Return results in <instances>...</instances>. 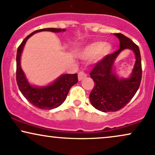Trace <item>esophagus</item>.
Masks as SVG:
<instances>
[{
  "label": "esophagus",
  "instance_id": "34e87169",
  "mask_svg": "<svg viewBox=\"0 0 155 155\" xmlns=\"http://www.w3.org/2000/svg\"><path fill=\"white\" fill-rule=\"evenodd\" d=\"M86 74H85L83 71L79 72V73H78V80H79V81H82L84 78H86Z\"/></svg>",
  "mask_w": 155,
  "mask_h": 155
}]
</instances>
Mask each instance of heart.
I'll list each match as a JSON object with an SVG mask.
<instances>
[{"label": "heart", "mask_w": 155, "mask_h": 155, "mask_svg": "<svg viewBox=\"0 0 155 155\" xmlns=\"http://www.w3.org/2000/svg\"><path fill=\"white\" fill-rule=\"evenodd\" d=\"M111 47L106 45L104 41H95L87 46L81 53L83 59H90L99 54V56H104L110 52Z\"/></svg>", "instance_id": "b5f03b06"}]
</instances>
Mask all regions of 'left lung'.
<instances>
[{
    "label": "left lung",
    "mask_w": 155,
    "mask_h": 155,
    "mask_svg": "<svg viewBox=\"0 0 155 155\" xmlns=\"http://www.w3.org/2000/svg\"><path fill=\"white\" fill-rule=\"evenodd\" d=\"M115 35L120 41V48L107 54L95 64L90 75L95 85L89 95L93 107L103 112L116 111L130 101L140 86L142 69L139 47L131 40L120 33ZM125 48L132 49L136 55V62L132 76L127 79H118L112 72L114 60Z\"/></svg>",
    "instance_id": "8db88e82"
}]
</instances>
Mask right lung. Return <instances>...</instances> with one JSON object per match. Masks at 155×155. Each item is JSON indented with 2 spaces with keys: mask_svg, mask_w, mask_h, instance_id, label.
Masks as SVG:
<instances>
[{
  "mask_svg": "<svg viewBox=\"0 0 155 155\" xmlns=\"http://www.w3.org/2000/svg\"><path fill=\"white\" fill-rule=\"evenodd\" d=\"M42 31L60 32L64 31L65 29L54 28H41L36 30L25 38L17 49L16 82L20 91L30 104L40 109L49 110L60 106L64 102L70 89L78 83V74H66L60 76L54 83L47 87H33L28 84L21 68V54L25 43L28 38L34 34Z\"/></svg>",
  "mask_w": 155,
  "mask_h": 155,
  "instance_id": "add662e5",
  "label": "right lung"
}]
</instances>
